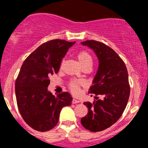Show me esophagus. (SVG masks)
I'll return each mask as SVG.
<instances>
[{
    "mask_svg": "<svg viewBox=\"0 0 148 148\" xmlns=\"http://www.w3.org/2000/svg\"><path fill=\"white\" fill-rule=\"evenodd\" d=\"M80 101L78 100V99H72V103L73 104H76V103H79Z\"/></svg>",
    "mask_w": 148,
    "mask_h": 148,
    "instance_id": "1",
    "label": "esophagus"
}]
</instances>
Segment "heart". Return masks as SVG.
Returning a JSON list of instances; mask_svg holds the SVG:
<instances>
[{"mask_svg": "<svg viewBox=\"0 0 148 148\" xmlns=\"http://www.w3.org/2000/svg\"><path fill=\"white\" fill-rule=\"evenodd\" d=\"M77 59L79 62L82 66L85 67L86 66H92V58L91 55L88 52L85 51H82L77 53ZM83 82L77 81V80H73L69 84L70 90L74 94L78 93L79 91V85L82 84Z\"/></svg>", "mask_w": 148, "mask_h": 148, "instance_id": "heart-1", "label": "heart"}]
</instances>
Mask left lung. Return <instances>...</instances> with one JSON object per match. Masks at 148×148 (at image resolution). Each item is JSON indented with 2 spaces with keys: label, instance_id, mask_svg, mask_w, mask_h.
Segmentation results:
<instances>
[{
  "label": "left lung",
  "instance_id": "1",
  "mask_svg": "<svg viewBox=\"0 0 148 148\" xmlns=\"http://www.w3.org/2000/svg\"><path fill=\"white\" fill-rule=\"evenodd\" d=\"M93 50L99 60V66L89 93L95 97L93 102L84 103L88 113L81 119L84 128L99 132L111 127L122 116L130 97L129 80L126 66L119 55L108 46L95 40L81 43Z\"/></svg>",
  "mask_w": 148,
  "mask_h": 148
}]
</instances>
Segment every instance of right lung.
<instances>
[{"label":"right lung","instance_id":"right-lung-1","mask_svg":"<svg viewBox=\"0 0 148 148\" xmlns=\"http://www.w3.org/2000/svg\"><path fill=\"white\" fill-rule=\"evenodd\" d=\"M74 44L51 40L38 46L21 66L15 84L17 105L23 120L35 130L45 132L54 127L62 109L71 104L69 92L55 97L48 86L49 77L58 73L62 59Z\"/></svg>","mask_w":148,"mask_h":148}]
</instances>
